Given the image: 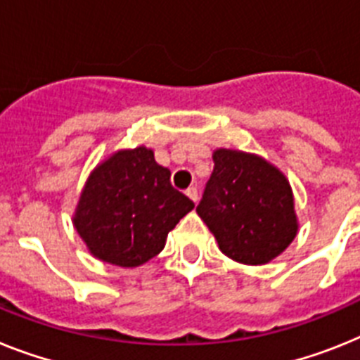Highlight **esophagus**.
Returning a JSON list of instances; mask_svg holds the SVG:
<instances>
[{
	"label": "esophagus",
	"mask_w": 360,
	"mask_h": 360,
	"mask_svg": "<svg viewBox=\"0 0 360 360\" xmlns=\"http://www.w3.org/2000/svg\"><path fill=\"white\" fill-rule=\"evenodd\" d=\"M186 195H188L194 203H198V199H199V194H198V188L195 186H190L188 190H186Z\"/></svg>",
	"instance_id": "1"
}]
</instances>
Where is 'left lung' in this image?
<instances>
[{"label":"left lung","mask_w":360,"mask_h":360,"mask_svg":"<svg viewBox=\"0 0 360 360\" xmlns=\"http://www.w3.org/2000/svg\"><path fill=\"white\" fill-rule=\"evenodd\" d=\"M212 159L214 172L195 212L223 255L245 265L269 264L298 234L288 177L256 153L217 148Z\"/></svg>","instance_id":"obj_1"}]
</instances>
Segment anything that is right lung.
<instances>
[{
    "instance_id": "1",
    "label": "right lung",
    "mask_w": 360,
    "mask_h": 360,
    "mask_svg": "<svg viewBox=\"0 0 360 360\" xmlns=\"http://www.w3.org/2000/svg\"><path fill=\"white\" fill-rule=\"evenodd\" d=\"M194 203L170 185V170L146 146L117 150L93 168L72 225L96 259L134 269L165 249Z\"/></svg>"
}]
</instances>
